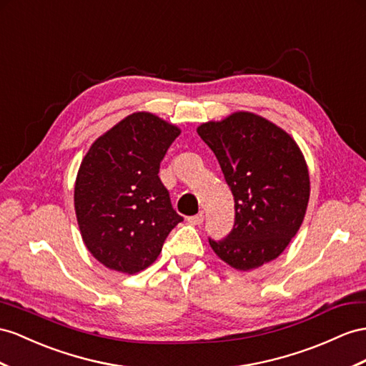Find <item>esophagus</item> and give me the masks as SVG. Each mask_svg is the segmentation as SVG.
<instances>
[{"label":"esophagus","instance_id":"obj_1","mask_svg":"<svg viewBox=\"0 0 366 366\" xmlns=\"http://www.w3.org/2000/svg\"><path fill=\"white\" fill-rule=\"evenodd\" d=\"M187 221H189L190 224H194V226H199V224L204 222V212H199L198 214H193V217H189V218H187Z\"/></svg>","mask_w":366,"mask_h":366}]
</instances>
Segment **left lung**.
Segmentation results:
<instances>
[{
    "instance_id": "left-lung-1",
    "label": "left lung",
    "mask_w": 366,
    "mask_h": 366,
    "mask_svg": "<svg viewBox=\"0 0 366 366\" xmlns=\"http://www.w3.org/2000/svg\"><path fill=\"white\" fill-rule=\"evenodd\" d=\"M198 134L210 147L235 201L229 235L209 242L222 261L250 270L275 259L302 226L309 173L295 140L252 112L209 122Z\"/></svg>"
}]
</instances>
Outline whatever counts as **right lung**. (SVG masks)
Listing matches in <instances>:
<instances>
[{"label": "right lung", "instance_id": "add662e5", "mask_svg": "<svg viewBox=\"0 0 366 366\" xmlns=\"http://www.w3.org/2000/svg\"><path fill=\"white\" fill-rule=\"evenodd\" d=\"M181 129L134 112L94 142L81 161L74 205L81 238L102 264L136 274L159 257L177 222L159 168Z\"/></svg>", "mask_w": 366, "mask_h": 366}]
</instances>
